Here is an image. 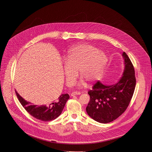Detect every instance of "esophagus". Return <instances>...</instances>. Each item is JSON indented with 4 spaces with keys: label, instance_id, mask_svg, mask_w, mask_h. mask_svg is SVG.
Segmentation results:
<instances>
[{
    "label": "esophagus",
    "instance_id": "1",
    "mask_svg": "<svg viewBox=\"0 0 152 152\" xmlns=\"http://www.w3.org/2000/svg\"><path fill=\"white\" fill-rule=\"evenodd\" d=\"M81 94V92H78V91H75V92H73L71 94V96H75V95H80Z\"/></svg>",
    "mask_w": 152,
    "mask_h": 152
}]
</instances>
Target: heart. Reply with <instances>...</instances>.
Here are the masks:
<instances>
[{"instance_id": "obj_1", "label": "heart", "mask_w": 152, "mask_h": 152, "mask_svg": "<svg viewBox=\"0 0 152 152\" xmlns=\"http://www.w3.org/2000/svg\"><path fill=\"white\" fill-rule=\"evenodd\" d=\"M106 54L98 48L89 44H81L72 47L64 58V71L66 84L72 87L78 77L80 76L88 83L96 80L101 74L107 63ZM82 80L78 86H83Z\"/></svg>"}]
</instances>
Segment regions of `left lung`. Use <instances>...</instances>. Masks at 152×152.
Returning a JSON list of instances; mask_svg holds the SVG:
<instances>
[{
	"label": "left lung",
	"instance_id": "8db88e82",
	"mask_svg": "<svg viewBox=\"0 0 152 152\" xmlns=\"http://www.w3.org/2000/svg\"><path fill=\"white\" fill-rule=\"evenodd\" d=\"M125 69L120 80L112 86L97 81L88 92L90 101L86 110L94 120L102 124L113 121L128 107L136 86L134 66L128 55L124 52Z\"/></svg>",
	"mask_w": 152,
	"mask_h": 152
}]
</instances>
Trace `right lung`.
I'll return each instance as SVG.
<instances>
[{"label": "right lung", "instance_id": "1", "mask_svg": "<svg viewBox=\"0 0 152 152\" xmlns=\"http://www.w3.org/2000/svg\"><path fill=\"white\" fill-rule=\"evenodd\" d=\"M17 97L24 108L32 116L44 122L53 121L58 117L64 108L67 100L69 98L68 94L61 95L56 100L47 105H36L24 100L15 91Z\"/></svg>", "mask_w": 152, "mask_h": 152}]
</instances>
